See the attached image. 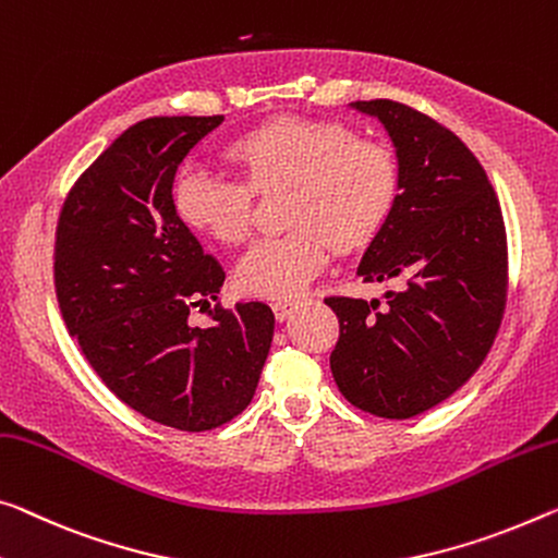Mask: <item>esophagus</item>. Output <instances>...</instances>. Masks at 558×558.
<instances>
[{"label":"esophagus","instance_id":"obj_1","mask_svg":"<svg viewBox=\"0 0 558 558\" xmlns=\"http://www.w3.org/2000/svg\"><path fill=\"white\" fill-rule=\"evenodd\" d=\"M271 308H274V316H277L279 322H284L287 316L291 314V308H294V302H287V299H279V302L271 304Z\"/></svg>","mask_w":558,"mask_h":558}]
</instances>
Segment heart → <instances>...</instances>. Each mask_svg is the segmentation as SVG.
Returning <instances> with one entry per match:
<instances>
[{"instance_id": "1", "label": "heart", "mask_w": 558, "mask_h": 558, "mask_svg": "<svg viewBox=\"0 0 558 558\" xmlns=\"http://www.w3.org/2000/svg\"><path fill=\"white\" fill-rule=\"evenodd\" d=\"M227 159L239 179L190 165L179 171L174 209L186 227L242 244L254 192L287 186L284 234L259 239L236 264L246 294L287 299L324 269L329 250H364L387 225L401 194V165L387 142L356 136L341 122L277 117L236 136Z\"/></svg>"}]
</instances>
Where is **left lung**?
Returning a JSON list of instances; mask_svg holds the SVG:
<instances>
[{"instance_id": "1", "label": "left lung", "mask_w": 558, "mask_h": 558, "mask_svg": "<svg viewBox=\"0 0 558 558\" xmlns=\"http://www.w3.org/2000/svg\"><path fill=\"white\" fill-rule=\"evenodd\" d=\"M389 132L401 194L356 274L401 279L379 299L327 296L339 319L329 364L356 409L411 418L441 404L484 364L507 308L509 252L484 167L436 119L401 101H354Z\"/></svg>"}]
</instances>
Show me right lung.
<instances>
[{"mask_svg": "<svg viewBox=\"0 0 558 558\" xmlns=\"http://www.w3.org/2000/svg\"><path fill=\"white\" fill-rule=\"evenodd\" d=\"M225 117L132 124L76 179L57 221L54 289L62 319L99 379L126 407L179 432L242 414L274 337L267 304L219 302L225 269L174 209L179 165Z\"/></svg>", "mask_w": 558, "mask_h": 558, "instance_id": "obj_1", "label": "right lung"}]
</instances>
